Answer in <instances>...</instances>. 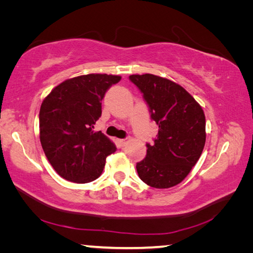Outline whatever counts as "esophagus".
<instances>
[{
  "mask_svg": "<svg viewBox=\"0 0 253 253\" xmlns=\"http://www.w3.org/2000/svg\"><path fill=\"white\" fill-rule=\"evenodd\" d=\"M127 143H128V140H127V139H119V140H118V144H119V146H122V147L126 146Z\"/></svg>",
  "mask_w": 253,
  "mask_h": 253,
  "instance_id": "obj_1",
  "label": "esophagus"
}]
</instances>
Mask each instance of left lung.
I'll use <instances>...</instances> for the list:
<instances>
[{"label":"left lung","instance_id":"obj_1","mask_svg":"<svg viewBox=\"0 0 253 253\" xmlns=\"http://www.w3.org/2000/svg\"><path fill=\"white\" fill-rule=\"evenodd\" d=\"M143 92L158 125L154 145L137 163L138 176L147 185L169 188L181 183L203 152L207 132L202 107L182 85L160 76H129Z\"/></svg>","mask_w":253,"mask_h":253}]
</instances>
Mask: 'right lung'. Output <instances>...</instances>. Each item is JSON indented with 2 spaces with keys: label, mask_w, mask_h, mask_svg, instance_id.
I'll return each mask as SVG.
<instances>
[{
  "label": "right lung",
  "mask_w": 253,
  "mask_h": 253,
  "mask_svg": "<svg viewBox=\"0 0 253 253\" xmlns=\"http://www.w3.org/2000/svg\"><path fill=\"white\" fill-rule=\"evenodd\" d=\"M121 76L90 74L67 79L54 87L41 104L40 142L60 176L89 183L104 170L106 157L116 146L93 125L101 116V100Z\"/></svg>",
  "instance_id": "obj_1"
}]
</instances>
